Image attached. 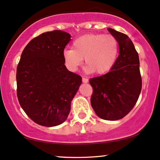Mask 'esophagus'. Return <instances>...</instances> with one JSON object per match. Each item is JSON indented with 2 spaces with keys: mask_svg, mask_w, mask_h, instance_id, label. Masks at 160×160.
Here are the masks:
<instances>
[{
  "mask_svg": "<svg viewBox=\"0 0 160 160\" xmlns=\"http://www.w3.org/2000/svg\"><path fill=\"white\" fill-rule=\"evenodd\" d=\"M82 82H84V83H87V82H88V78L83 77L82 78Z\"/></svg>",
  "mask_w": 160,
  "mask_h": 160,
  "instance_id": "34e87169",
  "label": "esophagus"
}]
</instances>
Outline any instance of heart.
Returning a JSON list of instances; mask_svg holds the SVG:
<instances>
[{"label": "heart", "mask_w": 160, "mask_h": 160, "mask_svg": "<svg viewBox=\"0 0 160 160\" xmlns=\"http://www.w3.org/2000/svg\"><path fill=\"white\" fill-rule=\"evenodd\" d=\"M119 42L114 36L104 34H88L76 38L72 49L63 52L68 68L75 71L84 59L87 73L105 74L114 66L119 55Z\"/></svg>", "instance_id": "1"}]
</instances>
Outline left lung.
Masks as SVG:
<instances>
[{"label": "left lung", "mask_w": 160, "mask_h": 160, "mask_svg": "<svg viewBox=\"0 0 160 160\" xmlns=\"http://www.w3.org/2000/svg\"><path fill=\"white\" fill-rule=\"evenodd\" d=\"M119 47L114 66L108 73L92 78L91 105L98 117L115 121L125 117L138 99L142 87L138 54L127 35L108 28Z\"/></svg>", "instance_id": "8db88e82"}]
</instances>
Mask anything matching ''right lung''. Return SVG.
I'll return each mask as SVG.
<instances>
[{
  "label": "right lung",
  "instance_id": "add662e5",
  "mask_svg": "<svg viewBox=\"0 0 160 160\" xmlns=\"http://www.w3.org/2000/svg\"><path fill=\"white\" fill-rule=\"evenodd\" d=\"M71 37L61 30L39 35L26 46L17 65L19 102L26 114L40 125L63 123L82 84V77L65 65L63 52Z\"/></svg>",
  "mask_w": 160,
  "mask_h": 160
}]
</instances>
